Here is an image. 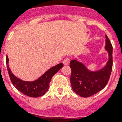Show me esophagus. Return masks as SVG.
<instances>
[{
	"instance_id": "1",
	"label": "esophagus",
	"mask_w": 122,
	"mask_h": 122,
	"mask_svg": "<svg viewBox=\"0 0 122 122\" xmlns=\"http://www.w3.org/2000/svg\"><path fill=\"white\" fill-rule=\"evenodd\" d=\"M63 63L65 65H68L70 63V59L69 57H66V58L64 59L63 61Z\"/></svg>"
}]
</instances>
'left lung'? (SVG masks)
Wrapping results in <instances>:
<instances>
[{"mask_svg":"<svg viewBox=\"0 0 122 122\" xmlns=\"http://www.w3.org/2000/svg\"><path fill=\"white\" fill-rule=\"evenodd\" d=\"M105 49L108 53V60L104 67L92 71L77 59L70 63L72 88L80 97H88L102 90L107 86L112 69V46L107 35Z\"/></svg>","mask_w":122,"mask_h":122,"instance_id":"1","label":"left lung"}]
</instances>
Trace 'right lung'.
Segmentation results:
<instances>
[{
    "instance_id": "right-lung-1",
    "label": "right lung",
    "mask_w": 122,
    "mask_h": 122,
    "mask_svg": "<svg viewBox=\"0 0 122 122\" xmlns=\"http://www.w3.org/2000/svg\"><path fill=\"white\" fill-rule=\"evenodd\" d=\"M8 62L9 59L6 57L7 69L12 84L20 92L31 97H38L45 94L48 90L50 82L53 75L63 66V63L58 64L48 70L37 80L32 82H28L18 78L12 73L8 65Z\"/></svg>"
}]
</instances>
